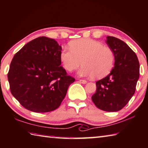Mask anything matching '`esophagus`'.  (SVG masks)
I'll list each match as a JSON object with an SVG mask.
<instances>
[{
    "instance_id": "34e87169",
    "label": "esophagus",
    "mask_w": 148,
    "mask_h": 148,
    "mask_svg": "<svg viewBox=\"0 0 148 148\" xmlns=\"http://www.w3.org/2000/svg\"><path fill=\"white\" fill-rule=\"evenodd\" d=\"M79 82H80V83H83V84H85V83H87V82L86 81V80H85V79H79Z\"/></svg>"
}]
</instances>
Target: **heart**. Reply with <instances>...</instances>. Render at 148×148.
<instances>
[{"instance_id": "obj_1", "label": "heart", "mask_w": 148, "mask_h": 148, "mask_svg": "<svg viewBox=\"0 0 148 148\" xmlns=\"http://www.w3.org/2000/svg\"><path fill=\"white\" fill-rule=\"evenodd\" d=\"M70 49H64L60 60L67 71L72 72L81 65L80 76L100 79L108 74L114 62V52L108 47L91 39H80L72 41Z\"/></svg>"}]
</instances>
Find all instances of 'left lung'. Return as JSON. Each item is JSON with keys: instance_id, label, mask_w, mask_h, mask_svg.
Returning <instances> with one entry per match:
<instances>
[{"instance_id": "obj_1", "label": "left lung", "mask_w": 148, "mask_h": 148, "mask_svg": "<svg viewBox=\"0 0 148 148\" xmlns=\"http://www.w3.org/2000/svg\"><path fill=\"white\" fill-rule=\"evenodd\" d=\"M106 42L114 52V65L109 74L96 82L92 100L98 109L116 112L125 107L135 94L140 65L136 53L122 40L107 36Z\"/></svg>"}]
</instances>
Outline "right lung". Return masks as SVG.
Segmentation results:
<instances>
[{
    "mask_svg": "<svg viewBox=\"0 0 148 148\" xmlns=\"http://www.w3.org/2000/svg\"><path fill=\"white\" fill-rule=\"evenodd\" d=\"M61 50L56 40L39 37L13 56L8 74L10 91L26 109L52 111L65 98L75 79L60 66Z\"/></svg>",
    "mask_w": 148,
    "mask_h": 148,
    "instance_id": "right-lung-1",
    "label": "right lung"
}]
</instances>
